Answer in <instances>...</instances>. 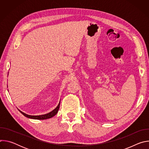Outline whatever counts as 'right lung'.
I'll list each match as a JSON object with an SVG mask.
<instances>
[{
    "mask_svg": "<svg viewBox=\"0 0 149 149\" xmlns=\"http://www.w3.org/2000/svg\"><path fill=\"white\" fill-rule=\"evenodd\" d=\"M8 74H9V72H8ZM59 105H60V101H59V102L57 107L54 110L51 111V112H49L48 113H47V114H45L38 115V116L29 115V114H27L22 112V111H20L18 109H17L24 116H25V117H26L28 118H32V119H35V120H46V119H48V118H50L54 117V116H55L57 114V113H58V111L59 110Z\"/></svg>",
    "mask_w": 149,
    "mask_h": 149,
    "instance_id": "1",
    "label": "right lung"
}]
</instances>
